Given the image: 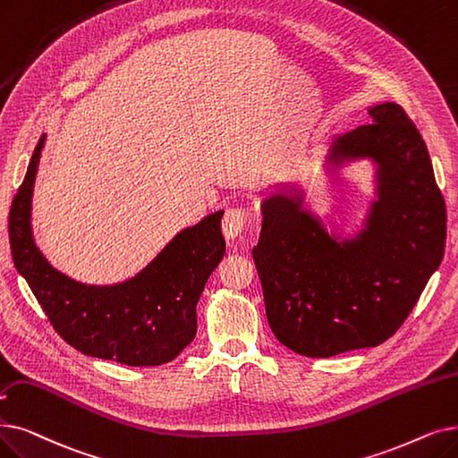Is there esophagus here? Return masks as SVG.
<instances>
[{
    "label": "esophagus",
    "instance_id": "esophagus-1",
    "mask_svg": "<svg viewBox=\"0 0 458 458\" xmlns=\"http://www.w3.org/2000/svg\"><path fill=\"white\" fill-rule=\"evenodd\" d=\"M247 225V211L242 208H230L225 213L223 218V233L226 240H235V237H240L242 232L245 230Z\"/></svg>",
    "mask_w": 458,
    "mask_h": 458
}]
</instances>
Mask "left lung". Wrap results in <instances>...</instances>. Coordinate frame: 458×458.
Returning a JSON list of instances; mask_svg holds the SVG:
<instances>
[{
    "instance_id": "obj_1",
    "label": "left lung",
    "mask_w": 458,
    "mask_h": 458,
    "mask_svg": "<svg viewBox=\"0 0 458 458\" xmlns=\"http://www.w3.org/2000/svg\"><path fill=\"white\" fill-rule=\"evenodd\" d=\"M372 123L333 138L327 170L369 158L376 200L353 237L329 233L303 196L262 202L252 249L271 331L292 352L331 357L382 344L420 300L445 247V202L420 131L394 103L369 108Z\"/></svg>"
}]
</instances>
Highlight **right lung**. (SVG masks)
<instances>
[{
	"label": "right lung",
	"mask_w": 458,
	"mask_h": 458,
	"mask_svg": "<svg viewBox=\"0 0 458 458\" xmlns=\"http://www.w3.org/2000/svg\"><path fill=\"white\" fill-rule=\"evenodd\" d=\"M47 134L38 140L9 213L13 262L52 327L78 352L129 367L175 360L196 335V303L226 243L225 211L182 230L140 273L125 283L91 286L57 271L31 230V196Z\"/></svg>",
	"instance_id": "right-lung-1"
}]
</instances>
